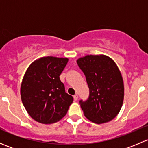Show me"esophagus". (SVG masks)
I'll list each match as a JSON object with an SVG mask.
<instances>
[{"label":"esophagus","instance_id":"34e87169","mask_svg":"<svg viewBox=\"0 0 148 148\" xmlns=\"http://www.w3.org/2000/svg\"><path fill=\"white\" fill-rule=\"evenodd\" d=\"M73 97H74V100L77 101V99H78V95H74V96H73Z\"/></svg>","mask_w":148,"mask_h":148}]
</instances>
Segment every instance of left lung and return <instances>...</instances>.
I'll use <instances>...</instances> for the list:
<instances>
[{
	"label": "left lung",
	"instance_id": "left-lung-1",
	"mask_svg": "<svg viewBox=\"0 0 148 148\" xmlns=\"http://www.w3.org/2000/svg\"><path fill=\"white\" fill-rule=\"evenodd\" d=\"M89 89L87 100H80L84 116L92 122H110L123 104L124 82L115 62L105 55H86L77 59Z\"/></svg>",
	"mask_w": 148,
	"mask_h": 148
}]
</instances>
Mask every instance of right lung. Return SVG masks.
<instances>
[{"mask_svg": "<svg viewBox=\"0 0 148 148\" xmlns=\"http://www.w3.org/2000/svg\"><path fill=\"white\" fill-rule=\"evenodd\" d=\"M69 59L41 57L28 66L21 86V97L30 116L36 122L51 124L63 118L73 102L59 76Z\"/></svg>", "mask_w": 148, "mask_h": 148, "instance_id": "right-lung-1", "label": "right lung"}]
</instances>
